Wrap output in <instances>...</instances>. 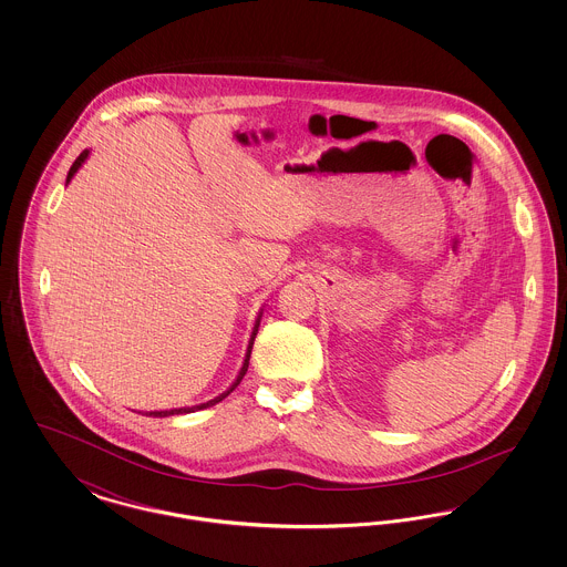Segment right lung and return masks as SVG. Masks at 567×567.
I'll return each instance as SVG.
<instances>
[{
	"instance_id": "right-lung-1",
	"label": "right lung",
	"mask_w": 567,
	"mask_h": 567,
	"mask_svg": "<svg viewBox=\"0 0 567 567\" xmlns=\"http://www.w3.org/2000/svg\"><path fill=\"white\" fill-rule=\"evenodd\" d=\"M89 155H91V151L86 148V151H82L81 155H79V159L74 162V165L70 167V172H68V181H65V185H70V181L76 176V172L81 169L82 163L89 159ZM261 317H264V308L257 312V319H255V324H252V331H250V340H248V347H246V354H244L243 368H240V372H238V377L236 380L229 384V389L227 391H223L220 395H216L215 400H210V402H206V404H197V405H185V408H169V410H151V412H146V416H174V414H187V412H195V410H204V408H210V405L218 404V402H223L238 384H240V380H243L244 374H246V370H248V359H250V351H252V344H255V338H257V331H259V324H261Z\"/></svg>"
}]
</instances>
